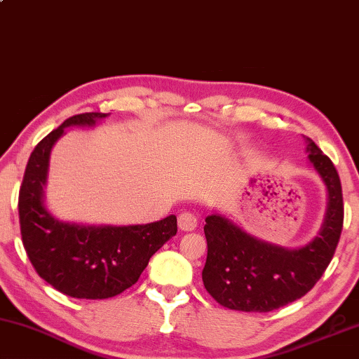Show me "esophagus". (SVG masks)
Listing matches in <instances>:
<instances>
[{
  "label": "esophagus",
  "mask_w": 359,
  "mask_h": 359,
  "mask_svg": "<svg viewBox=\"0 0 359 359\" xmlns=\"http://www.w3.org/2000/svg\"><path fill=\"white\" fill-rule=\"evenodd\" d=\"M178 226L181 231H194L197 228V217L191 212H184L180 215Z\"/></svg>",
  "instance_id": "esophagus-1"
}]
</instances>
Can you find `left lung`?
Returning a JSON list of instances; mask_svg holds the SVG:
<instances>
[{"mask_svg": "<svg viewBox=\"0 0 359 359\" xmlns=\"http://www.w3.org/2000/svg\"><path fill=\"white\" fill-rule=\"evenodd\" d=\"M310 162L329 192L326 219L319 236L289 250L258 241L222 215L205 218L207 262L202 280L219 305L236 311L268 313L302 299L321 279L344 228V196L337 170L306 137Z\"/></svg>", "mask_w": 359, "mask_h": 359, "instance_id": "8db88e82", "label": "left lung"}]
</instances>
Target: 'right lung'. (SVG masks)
Returning <instances> with one entry per match:
<instances>
[{
    "label": "right lung",
    "instance_id": "obj_1",
    "mask_svg": "<svg viewBox=\"0 0 359 359\" xmlns=\"http://www.w3.org/2000/svg\"><path fill=\"white\" fill-rule=\"evenodd\" d=\"M102 112L74 115L38 142L19 191V222L25 252L41 279L74 299L102 300L136 284L151 257L176 234V217L135 226L62 223L46 210L49 152L65 126L95 125Z\"/></svg>",
    "mask_w": 359,
    "mask_h": 359
}]
</instances>
